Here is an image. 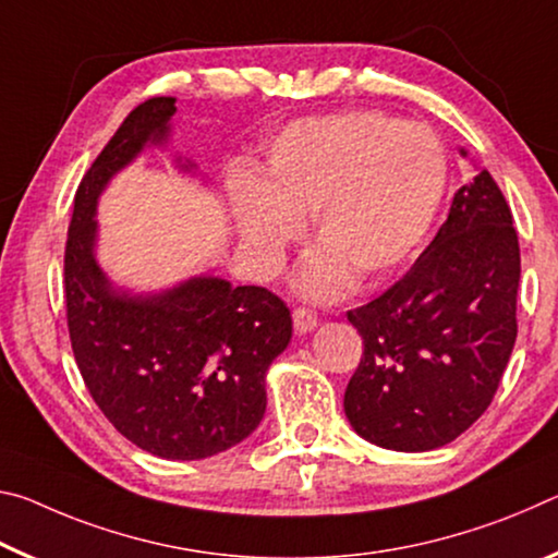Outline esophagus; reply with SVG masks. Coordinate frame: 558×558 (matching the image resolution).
<instances>
[{"label":"esophagus","mask_w":558,"mask_h":558,"mask_svg":"<svg viewBox=\"0 0 558 558\" xmlns=\"http://www.w3.org/2000/svg\"><path fill=\"white\" fill-rule=\"evenodd\" d=\"M291 318H294V328L299 333H308L318 326V316L314 312H308V308H294Z\"/></svg>","instance_id":"34e87169"}]
</instances>
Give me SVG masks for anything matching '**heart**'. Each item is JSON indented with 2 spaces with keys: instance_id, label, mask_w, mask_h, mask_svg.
<instances>
[{
  "instance_id": "obj_1",
  "label": "heart",
  "mask_w": 558,
  "mask_h": 558,
  "mask_svg": "<svg viewBox=\"0 0 558 558\" xmlns=\"http://www.w3.org/2000/svg\"><path fill=\"white\" fill-rule=\"evenodd\" d=\"M447 155L423 123L376 111L304 118L269 143L257 180L236 178L232 217L254 271L277 277L312 217L316 250L299 294L331 301L353 277L376 287L413 259L440 213Z\"/></svg>"
}]
</instances>
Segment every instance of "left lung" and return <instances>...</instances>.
Returning a JSON list of instances; mask_svg holds the SVG:
<instances>
[{
  "instance_id": "8db88e82",
  "label": "left lung",
  "mask_w": 558,
  "mask_h": 558,
  "mask_svg": "<svg viewBox=\"0 0 558 558\" xmlns=\"http://www.w3.org/2000/svg\"><path fill=\"white\" fill-rule=\"evenodd\" d=\"M462 158L470 153L460 148ZM519 240L505 195L474 166L440 232L396 287L349 312L363 359L343 396L363 440L427 452L489 408L517 341Z\"/></svg>"
}]
</instances>
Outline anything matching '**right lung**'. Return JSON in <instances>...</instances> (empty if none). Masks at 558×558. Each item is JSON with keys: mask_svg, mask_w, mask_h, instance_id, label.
Instances as JSON below:
<instances>
[{"mask_svg": "<svg viewBox=\"0 0 558 558\" xmlns=\"http://www.w3.org/2000/svg\"><path fill=\"white\" fill-rule=\"evenodd\" d=\"M175 98H150L118 128L73 199L63 284L71 349L113 427L162 460H205L246 440L267 410V373L291 341L284 301L197 274L158 291L118 287L98 264V199L143 150H168ZM182 175L203 178L172 155ZM207 182V178H203Z\"/></svg>", "mask_w": 558, "mask_h": 558, "instance_id": "1", "label": "right lung"}]
</instances>
